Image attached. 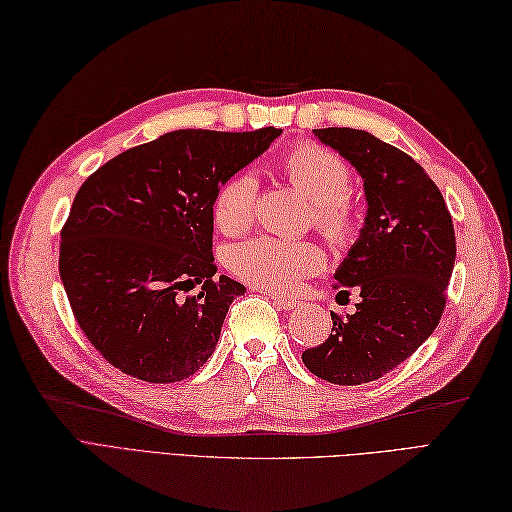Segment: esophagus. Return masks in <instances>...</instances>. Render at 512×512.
Returning a JSON list of instances; mask_svg holds the SVG:
<instances>
[{"label":"esophagus","instance_id":"esophagus-1","mask_svg":"<svg viewBox=\"0 0 512 512\" xmlns=\"http://www.w3.org/2000/svg\"><path fill=\"white\" fill-rule=\"evenodd\" d=\"M270 298H272V303L277 305L279 309H283V311H292V309H296V307H298V300H296V298H290V296L272 294Z\"/></svg>","mask_w":512,"mask_h":512}]
</instances>
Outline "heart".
Returning a JSON list of instances; mask_svg holds the SVG:
<instances>
[{
  "label": "heart",
  "instance_id": "heart-1",
  "mask_svg": "<svg viewBox=\"0 0 512 512\" xmlns=\"http://www.w3.org/2000/svg\"><path fill=\"white\" fill-rule=\"evenodd\" d=\"M283 173L309 194L311 220L329 242L344 246L357 229V207L346 194L350 170L335 151L313 142H298L285 153ZM259 179L240 170L222 183L214 201L216 227L225 235H240L257 218ZM227 266L235 277L268 292H292L300 281L324 266L322 248L311 240H287L279 235H257L229 248Z\"/></svg>",
  "mask_w": 512,
  "mask_h": 512
}]
</instances>
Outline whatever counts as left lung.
Wrapping results in <instances>:
<instances>
[{
  "label": "left lung",
  "mask_w": 512,
  "mask_h": 512,
  "mask_svg": "<svg viewBox=\"0 0 512 512\" xmlns=\"http://www.w3.org/2000/svg\"><path fill=\"white\" fill-rule=\"evenodd\" d=\"M363 177L359 240L335 272V287L361 296L303 363L333 385L376 381L409 359L437 329L456 259L454 225L439 188L411 155L363 129H313ZM339 292V294H342Z\"/></svg>",
  "instance_id": "left-lung-1"
}]
</instances>
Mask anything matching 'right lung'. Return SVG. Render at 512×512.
I'll list each match as a JSON object with an SVG mask.
<instances>
[{
  "label": "right lung",
  "instance_id": "1",
  "mask_svg": "<svg viewBox=\"0 0 512 512\" xmlns=\"http://www.w3.org/2000/svg\"><path fill=\"white\" fill-rule=\"evenodd\" d=\"M281 129H177L112 157L77 190L60 233V279L99 355L147 383L203 368L246 287L216 274L222 183ZM196 284L200 292L181 297Z\"/></svg>",
  "mask_w": 512,
  "mask_h": 512
}]
</instances>
